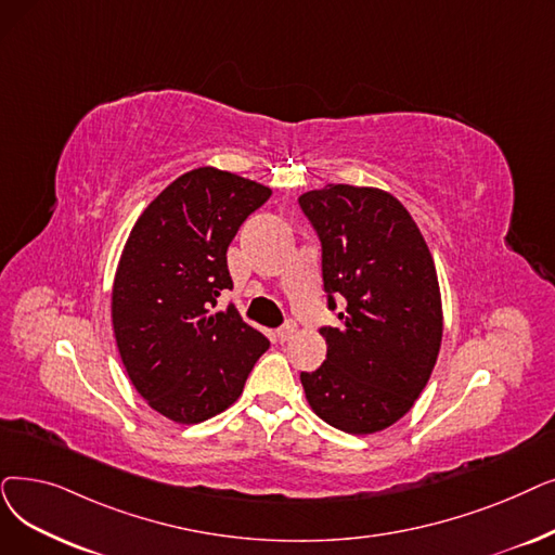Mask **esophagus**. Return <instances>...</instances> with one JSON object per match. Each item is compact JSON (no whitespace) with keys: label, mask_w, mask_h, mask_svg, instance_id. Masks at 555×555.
I'll list each match as a JSON object with an SVG mask.
<instances>
[{"label":"esophagus","mask_w":555,"mask_h":555,"mask_svg":"<svg viewBox=\"0 0 555 555\" xmlns=\"http://www.w3.org/2000/svg\"><path fill=\"white\" fill-rule=\"evenodd\" d=\"M295 333H297V324H295V322H285V324L276 331V337H279L281 343H287V340H293Z\"/></svg>","instance_id":"esophagus-1"}]
</instances>
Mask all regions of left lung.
I'll use <instances>...</instances> for the list:
<instances>
[{
	"instance_id": "8db88e82",
	"label": "left lung",
	"mask_w": 555,
	"mask_h": 555,
	"mask_svg": "<svg viewBox=\"0 0 555 555\" xmlns=\"http://www.w3.org/2000/svg\"><path fill=\"white\" fill-rule=\"evenodd\" d=\"M301 210L322 240V279L345 297L337 326H324L326 360L301 372L320 420L351 436L399 422L426 388L442 345L436 262L403 204L380 188L328 183L304 192Z\"/></svg>"
}]
</instances>
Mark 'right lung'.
Returning a JSON list of instances; mask_svg holds the SVG:
<instances>
[{
  "mask_svg": "<svg viewBox=\"0 0 555 555\" xmlns=\"http://www.w3.org/2000/svg\"><path fill=\"white\" fill-rule=\"evenodd\" d=\"M272 190L218 167L175 179L142 210L119 256L111 318L138 395L163 417L199 424L243 395L270 340L235 306L227 249Z\"/></svg>",
  "mask_w": 555,
  "mask_h": 555,
  "instance_id": "obj_1",
  "label": "right lung"
}]
</instances>
